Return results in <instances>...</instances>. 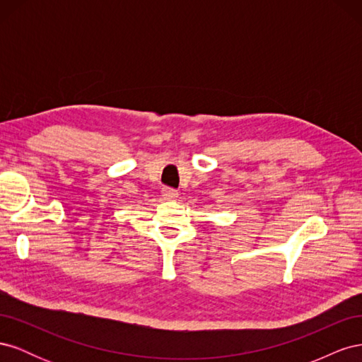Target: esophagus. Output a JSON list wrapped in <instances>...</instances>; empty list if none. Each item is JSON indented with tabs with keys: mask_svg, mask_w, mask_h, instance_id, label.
Here are the masks:
<instances>
[{
	"mask_svg": "<svg viewBox=\"0 0 362 362\" xmlns=\"http://www.w3.org/2000/svg\"><path fill=\"white\" fill-rule=\"evenodd\" d=\"M163 198L164 199H168V201H175L178 198V192L175 190V189H169V187H166V189H163Z\"/></svg>",
	"mask_w": 362,
	"mask_h": 362,
	"instance_id": "34e87169",
	"label": "esophagus"
}]
</instances>
